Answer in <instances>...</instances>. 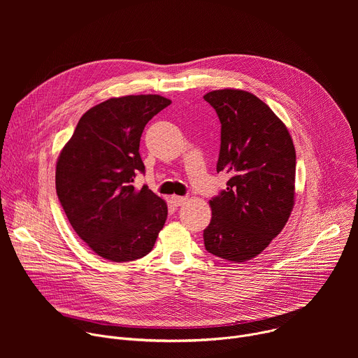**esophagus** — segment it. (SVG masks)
I'll use <instances>...</instances> for the list:
<instances>
[{
  "label": "esophagus",
  "mask_w": 358,
  "mask_h": 358,
  "mask_svg": "<svg viewBox=\"0 0 358 358\" xmlns=\"http://www.w3.org/2000/svg\"><path fill=\"white\" fill-rule=\"evenodd\" d=\"M185 201H187V198H185V196H181V195H173V196H171V202L174 203L176 207L182 206V203H185Z\"/></svg>",
  "instance_id": "esophagus-1"
}]
</instances>
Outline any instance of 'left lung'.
Returning a JSON list of instances; mask_svg holds the SVG:
<instances>
[{"label":"left lung","mask_w":358,"mask_h":358,"mask_svg":"<svg viewBox=\"0 0 358 358\" xmlns=\"http://www.w3.org/2000/svg\"><path fill=\"white\" fill-rule=\"evenodd\" d=\"M221 122L217 171L231 176L210 201L206 249L245 262L259 255L286 225L294 203L296 151L282 120L255 94L222 89L203 96Z\"/></svg>","instance_id":"obj_1"}]
</instances>
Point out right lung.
<instances>
[{
  "label": "right lung",
  "mask_w": 358,
  "mask_h": 358,
  "mask_svg": "<svg viewBox=\"0 0 358 358\" xmlns=\"http://www.w3.org/2000/svg\"><path fill=\"white\" fill-rule=\"evenodd\" d=\"M171 103L160 94L113 97L79 120L57 163V194L75 229L99 257L140 259L152 249L167 220V203L147 185L138 147L148 120Z\"/></svg>",
  "instance_id": "1"
}]
</instances>
